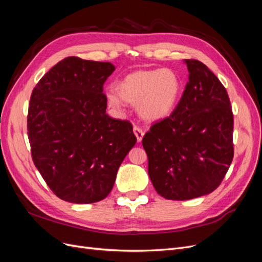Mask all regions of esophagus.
<instances>
[{
  "mask_svg": "<svg viewBox=\"0 0 262 262\" xmlns=\"http://www.w3.org/2000/svg\"><path fill=\"white\" fill-rule=\"evenodd\" d=\"M133 132H134V134H136V137H137V139H138V142H141L142 141V138H143V136H144V131L142 130L140 126H138V125H136L133 128Z\"/></svg>",
  "mask_w": 262,
  "mask_h": 262,
  "instance_id": "obj_1",
  "label": "esophagus"
}]
</instances>
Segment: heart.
I'll list each match as a JSON object with an SVG mask.
<instances>
[{
	"instance_id": "1",
	"label": "heart",
	"mask_w": 262,
	"mask_h": 262,
	"mask_svg": "<svg viewBox=\"0 0 262 262\" xmlns=\"http://www.w3.org/2000/svg\"><path fill=\"white\" fill-rule=\"evenodd\" d=\"M115 93L108 94V104L120 108L125 102L137 104L139 114L146 120L157 121L168 117L176 108L182 92V82L175 70L142 69L119 80Z\"/></svg>"
}]
</instances>
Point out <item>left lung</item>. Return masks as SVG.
Here are the masks:
<instances>
[{
  "label": "left lung",
  "mask_w": 262,
  "mask_h": 262,
  "mask_svg": "<svg viewBox=\"0 0 262 262\" xmlns=\"http://www.w3.org/2000/svg\"><path fill=\"white\" fill-rule=\"evenodd\" d=\"M185 62L189 80L178 105L142 140L157 193L179 201L213 192L234 157V116L226 89L201 61Z\"/></svg>",
  "instance_id": "left-lung-1"
}]
</instances>
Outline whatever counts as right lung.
<instances>
[{"mask_svg": "<svg viewBox=\"0 0 262 262\" xmlns=\"http://www.w3.org/2000/svg\"><path fill=\"white\" fill-rule=\"evenodd\" d=\"M114 71L109 62L69 57L52 67L31 93V157L61 200L84 204L105 199L136 144L132 123L106 114L102 92Z\"/></svg>", "mask_w": 262, "mask_h": 262, "instance_id": "1", "label": "right lung"}]
</instances>
